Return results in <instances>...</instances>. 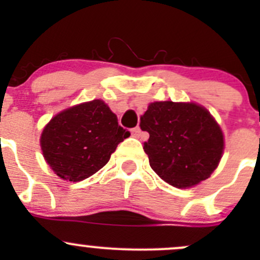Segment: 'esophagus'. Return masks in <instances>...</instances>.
Segmentation results:
<instances>
[{"label": "esophagus", "instance_id": "1", "mask_svg": "<svg viewBox=\"0 0 260 260\" xmlns=\"http://www.w3.org/2000/svg\"><path fill=\"white\" fill-rule=\"evenodd\" d=\"M141 133H142V131H141L140 127H136V128H133V129H132V136H133V137L140 138Z\"/></svg>", "mask_w": 260, "mask_h": 260}]
</instances>
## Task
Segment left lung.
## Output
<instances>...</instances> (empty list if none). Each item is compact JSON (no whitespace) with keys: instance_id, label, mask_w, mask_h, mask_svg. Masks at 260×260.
<instances>
[{"instance_id":"8db88e82","label":"left lung","mask_w":260,"mask_h":260,"mask_svg":"<svg viewBox=\"0 0 260 260\" xmlns=\"http://www.w3.org/2000/svg\"><path fill=\"white\" fill-rule=\"evenodd\" d=\"M149 166L170 185L192 187L210 177L224 152L221 128L203 106L154 102L141 117Z\"/></svg>"}]
</instances>
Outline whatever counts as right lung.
<instances>
[{"label":"right lung","instance_id":"obj_1","mask_svg":"<svg viewBox=\"0 0 260 260\" xmlns=\"http://www.w3.org/2000/svg\"><path fill=\"white\" fill-rule=\"evenodd\" d=\"M131 133L101 99L70 107L51 118L41 133L45 161L62 180L88 179L106 166Z\"/></svg>","mask_w":260,"mask_h":260}]
</instances>
